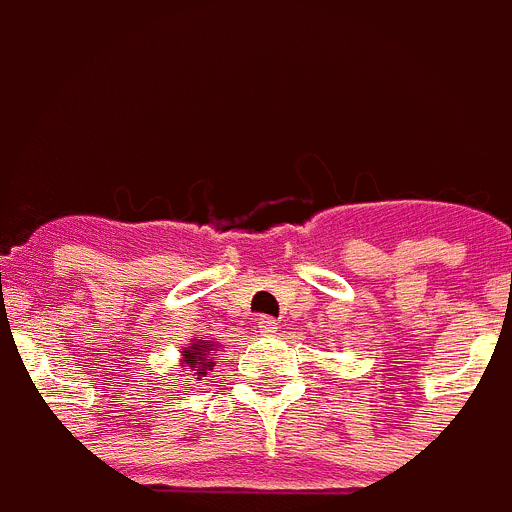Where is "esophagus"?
I'll return each instance as SVG.
<instances>
[{
    "mask_svg": "<svg viewBox=\"0 0 512 512\" xmlns=\"http://www.w3.org/2000/svg\"><path fill=\"white\" fill-rule=\"evenodd\" d=\"M256 328H259V333H266V336H269V333H277L279 323L271 318V315H261L259 323H256Z\"/></svg>",
    "mask_w": 512,
    "mask_h": 512,
    "instance_id": "esophagus-1",
    "label": "esophagus"
}]
</instances>
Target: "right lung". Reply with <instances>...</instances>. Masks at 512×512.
I'll return each mask as SVG.
<instances>
[{
  "mask_svg": "<svg viewBox=\"0 0 512 512\" xmlns=\"http://www.w3.org/2000/svg\"><path fill=\"white\" fill-rule=\"evenodd\" d=\"M210 346L212 343L197 341V343H192L187 351H184V364L192 369V377L202 379L207 372H210L212 366H215V361H212V356H210L212 354Z\"/></svg>",
  "mask_w": 512,
  "mask_h": 512,
  "instance_id": "right-lung-1",
  "label": "right lung"
}]
</instances>
